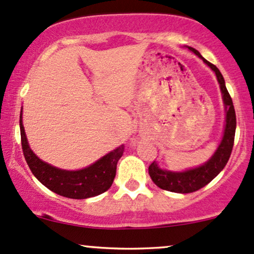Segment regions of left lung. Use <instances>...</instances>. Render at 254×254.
Returning <instances> with one entry per match:
<instances>
[{"label": "left lung", "mask_w": 254, "mask_h": 254, "mask_svg": "<svg viewBox=\"0 0 254 254\" xmlns=\"http://www.w3.org/2000/svg\"><path fill=\"white\" fill-rule=\"evenodd\" d=\"M189 49L193 54H196L198 57L202 58L203 62L210 66L211 70H214L216 74L221 92H222L224 107H226V127H224L222 141L218 145L217 150L215 151L209 161H206L199 167L192 168V170L185 172H171L161 170L155 161L150 164L148 172H149V176L154 184L162 190L177 192V193H191V192L198 191L199 189L208 185L223 170L224 166L228 162L230 154H232L233 145H234L235 129H237V116H235L234 105H233L232 98H230L228 90L226 88L222 74L216 68V65L203 58L202 55L196 49Z\"/></svg>", "instance_id": "obj_1"}]
</instances>
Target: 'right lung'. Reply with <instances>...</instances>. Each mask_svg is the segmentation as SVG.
I'll return each mask as SVG.
<instances>
[{
    "mask_svg": "<svg viewBox=\"0 0 254 254\" xmlns=\"http://www.w3.org/2000/svg\"><path fill=\"white\" fill-rule=\"evenodd\" d=\"M22 115V110H21ZM22 117L20 116V133H21L22 153L33 176L44 186L60 196L84 199L104 193L112 185L116 177L117 162L124 153V145L110 151L89 167L78 171H65L42 161L32 151L27 143Z\"/></svg>",
    "mask_w": 254,
    "mask_h": 254,
    "instance_id": "add662e5",
    "label": "right lung"
}]
</instances>
